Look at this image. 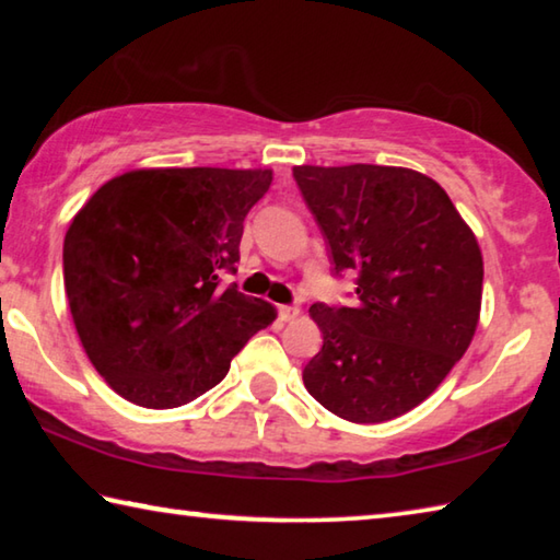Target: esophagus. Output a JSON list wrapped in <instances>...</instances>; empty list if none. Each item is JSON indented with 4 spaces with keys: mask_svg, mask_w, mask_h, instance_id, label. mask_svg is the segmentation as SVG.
<instances>
[{
    "mask_svg": "<svg viewBox=\"0 0 560 560\" xmlns=\"http://www.w3.org/2000/svg\"><path fill=\"white\" fill-rule=\"evenodd\" d=\"M301 314L299 311V306H279V316H281V320H293Z\"/></svg>",
    "mask_w": 560,
    "mask_h": 560,
    "instance_id": "1",
    "label": "esophagus"
}]
</instances>
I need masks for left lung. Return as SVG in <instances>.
I'll return each instance as SVG.
<instances>
[{"label":"left lung","instance_id":"obj_1","mask_svg":"<svg viewBox=\"0 0 560 560\" xmlns=\"http://www.w3.org/2000/svg\"><path fill=\"white\" fill-rule=\"evenodd\" d=\"M293 177L334 271H358L355 306L308 311L324 348L303 368V385L348 422L395 420L467 353L485 281L477 236L450 195L410 167L299 165Z\"/></svg>","mask_w":560,"mask_h":560}]
</instances>
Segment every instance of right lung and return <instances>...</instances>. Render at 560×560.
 Here are the masks:
<instances>
[{
	"label": "right lung",
	"instance_id": "add662e5",
	"mask_svg": "<svg viewBox=\"0 0 560 560\" xmlns=\"http://www.w3.org/2000/svg\"><path fill=\"white\" fill-rule=\"evenodd\" d=\"M269 185L261 167H145L108 179L75 212L66 299L93 368L128 402H192L273 324L269 301L220 283L236 271L244 217Z\"/></svg>",
	"mask_w": 560,
	"mask_h": 560
}]
</instances>
